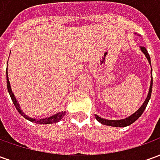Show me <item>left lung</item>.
Masks as SVG:
<instances>
[{"label":"left lung","instance_id":"8db88e82","mask_svg":"<svg viewBox=\"0 0 160 160\" xmlns=\"http://www.w3.org/2000/svg\"><path fill=\"white\" fill-rule=\"evenodd\" d=\"M141 50L142 52L144 53V55L147 57V59L150 63L151 65V59H150V56L148 54V50L146 49L145 47H141ZM152 71L151 70V74H152ZM152 75L151 76V83H150V87H149V92H148V97L146 98V100L144 101L143 104L141 105L140 109L138 110L136 112H134V114H132L131 116H129L128 118H125V119H122V120H108V119H104V118H102L100 117H98V115H95V118L97 119V121H98L100 123L104 124V125H107V126H111V127H126V126H128L132 124L134 122L137 120L138 118L141 117L142 113L144 112L145 109L147 107L148 105V102H149V99L151 98V94H152Z\"/></svg>","mask_w":160,"mask_h":160}]
</instances>
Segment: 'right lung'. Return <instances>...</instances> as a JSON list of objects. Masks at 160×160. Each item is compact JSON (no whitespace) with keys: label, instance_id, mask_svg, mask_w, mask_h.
<instances>
[{"label":"right lung","instance_id":"obj_1","mask_svg":"<svg viewBox=\"0 0 160 160\" xmlns=\"http://www.w3.org/2000/svg\"><path fill=\"white\" fill-rule=\"evenodd\" d=\"M7 87H8V91L9 94H10V97H11V99H12V103L14 104V106L17 109V111H19V113L21 116H23V118H25L27 120H29L30 122H35V123L38 124H50V123H55V122H58L60 120H62V118L64 117V115L66 114V111H62V112H59V113H56V115H53L49 118H42V119H35V118H32L30 117H27L20 109V106H19V104L18 103V101L16 100L15 96L14 94L12 93V89H11V86H10V82H9L8 80V68H7Z\"/></svg>","mask_w":160,"mask_h":160}]
</instances>
